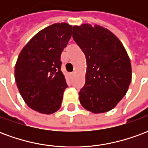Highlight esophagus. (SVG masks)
<instances>
[{
	"instance_id": "esophagus-1",
	"label": "esophagus",
	"mask_w": 148,
	"mask_h": 148,
	"mask_svg": "<svg viewBox=\"0 0 148 148\" xmlns=\"http://www.w3.org/2000/svg\"><path fill=\"white\" fill-rule=\"evenodd\" d=\"M75 74H76L75 73H72V74H71V76H72V77H74Z\"/></svg>"
}]
</instances>
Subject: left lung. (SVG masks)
Returning <instances> with one entry per match:
<instances>
[{"label":"left lung","mask_w":148,"mask_h":148,"mask_svg":"<svg viewBox=\"0 0 148 148\" xmlns=\"http://www.w3.org/2000/svg\"><path fill=\"white\" fill-rule=\"evenodd\" d=\"M73 39L86 59V83L79 101L93 113L114 108L127 93L132 81V66L124 45L105 27L82 24L73 27Z\"/></svg>","instance_id":"1"}]
</instances>
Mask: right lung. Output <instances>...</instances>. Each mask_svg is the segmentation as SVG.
<instances>
[{"mask_svg":"<svg viewBox=\"0 0 148 148\" xmlns=\"http://www.w3.org/2000/svg\"><path fill=\"white\" fill-rule=\"evenodd\" d=\"M72 26L58 23L43 28L21 50L15 66V80L31 109L51 114L60 109L67 85L60 56L71 37Z\"/></svg>","mask_w":148,"mask_h":148,"instance_id":"1","label":"right lung"}]
</instances>
